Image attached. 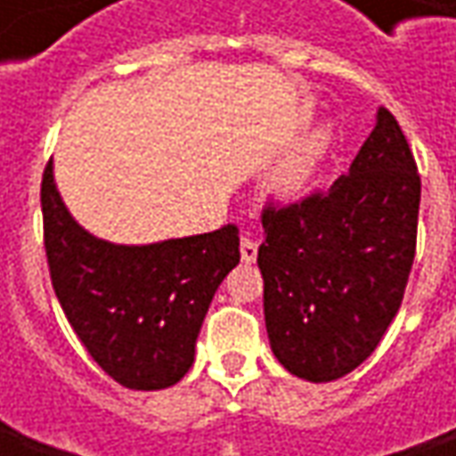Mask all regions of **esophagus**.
Returning a JSON list of instances; mask_svg holds the SVG:
<instances>
[{"label":"esophagus","instance_id":"34e87169","mask_svg":"<svg viewBox=\"0 0 456 456\" xmlns=\"http://www.w3.org/2000/svg\"><path fill=\"white\" fill-rule=\"evenodd\" d=\"M256 256H258V246H256V240H251L248 236L240 238V261H243V264H254Z\"/></svg>","mask_w":456,"mask_h":456}]
</instances>
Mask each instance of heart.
Listing matches in <instances>:
<instances>
[{"mask_svg":"<svg viewBox=\"0 0 456 456\" xmlns=\"http://www.w3.org/2000/svg\"><path fill=\"white\" fill-rule=\"evenodd\" d=\"M335 144V124L320 121L306 134H302L284 157L273 165L266 177V192L276 202H299L317 180L320 169L327 162Z\"/></svg>","mask_w":456,"mask_h":456,"instance_id":"b5f03b06","label":"heart"}]
</instances>
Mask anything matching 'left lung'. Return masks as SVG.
Returning a JSON list of instances; mask_svg holds the SVG:
<instances>
[{"label": "left lung", "instance_id": "1", "mask_svg": "<svg viewBox=\"0 0 456 456\" xmlns=\"http://www.w3.org/2000/svg\"><path fill=\"white\" fill-rule=\"evenodd\" d=\"M421 180L391 111L327 192L264 210L258 269L276 360L330 383L355 370L395 317L416 251Z\"/></svg>", "mask_w": 456, "mask_h": 456}]
</instances>
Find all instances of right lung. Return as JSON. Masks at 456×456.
<instances>
[{"label": "right lung", "instance_id": "obj_1", "mask_svg": "<svg viewBox=\"0 0 456 456\" xmlns=\"http://www.w3.org/2000/svg\"><path fill=\"white\" fill-rule=\"evenodd\" d=\"M53 289L91 358L132 391L175 386L220 281L240 261L238 228L126 246L88 233L65 208L53 162L43 175Z\"/></svg>", "mask_w": 456, "mask_h": 456}]
</instances>
